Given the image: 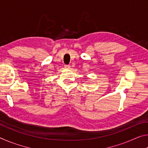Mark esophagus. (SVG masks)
Returning <instances> with one entry per match:
<instances>
[{
  "instance_id": "obj_1",
  "label": "esophagus",
  "mask_w": 148,
  "mask_h": 148,
  "mask_svg": "<svg viewBox=\"0 0 148 148\" xmlns=\"http://www.w3.org/2000/svg\"><path fill=\"white\" fill-rule=\"evenodd\" d=\"M64 68L66 69H71V66H70V65H69V64H65L64 65Z\"/></svg>"
}]
</instances>
